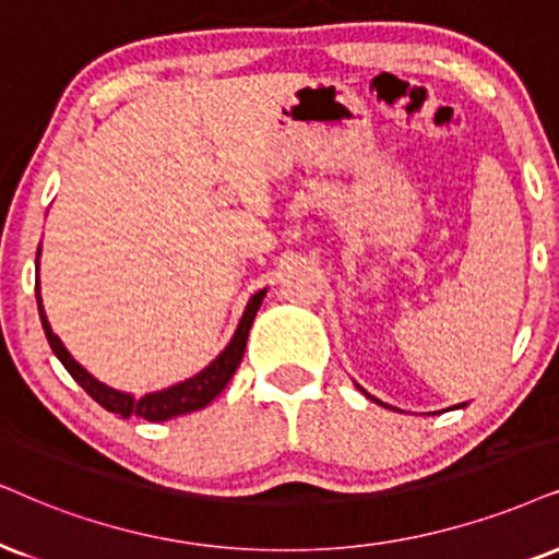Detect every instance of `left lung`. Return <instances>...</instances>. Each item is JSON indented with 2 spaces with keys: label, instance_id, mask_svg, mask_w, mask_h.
I'll return each mask as SVG.
<instances>
[{
  "label": "left lung",
  "instance_id": "left-lung-1",
  "mask_svg": "<svg viewBox=\"0 0 559 559\" xmlns=\"http://www.w3.org/2000/svg\"><path fill=\"white\" fill-rule=\"evenodd\" d=\"M358 390H361V386H358ZM364 394H366V397H369V400H373V402H379L377 397H371V394L369 392H366V390H361ZM379 405H384V402H379ZM384 407H390V405H384ZM454 407H467V402H462V405H454ZM394 409V407H392Z\"/></svg>",
  "mask_w": 559,
  "mask_h": 559
}]
</instances>
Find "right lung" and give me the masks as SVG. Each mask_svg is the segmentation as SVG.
I'll use <instances>...</instances> for the list:
<instances>
[{
    "label": "right lung",
    "mask_w": 559,
    "mask_h": 559,
    "mask_svg": "<svg viewBox=\"0 0 559 559\" xmlns=\"http://www.w3.org/2000/svg\"><path fill=\"white\" fill-rule=\"evenodd\" d=\"M40 260V247H38V255H35V263ZM35 299H38V314H40V324H44L48 345H51L53 356L59 358L63 364V369L72 373V379L76 384L82 386L84 392L90 394L97 405H103L108 413L121 415V418H144L152 423H162L169 418H178V415H188L195 413V409L206 407L211 400H216V394H222L224 386L229 384V379L235 377L239 361L245 356V345H247V335H250L252 320H255L260 304L265 299V288L263 292L252 294V299L247 301L242 320H239L235 335L227 343L218 356L211 361L206 369H201L195 377H190L186 381H178V384L167 386V390L159 392H150L144 397H133L131 392H121V390H112V386L103 384L100 379H95L92 373L84 369L80 361H74L72 353L67 350V345L61 343V337L56 335L51 330V322H48L44 301H40V284L35 286Z\"/></svg>",
    "instance_id": "add662e5"
}]
</instances>
